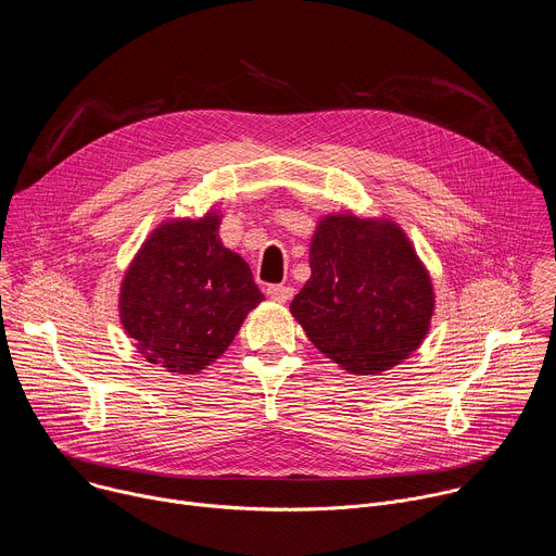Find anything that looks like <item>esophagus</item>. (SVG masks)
Listing matches in <instances>:
<instances>
[{
  "label": "esophagus",
  "mask_w": 556,
  "mask_h": 556,
  "mask_svg": "<svg viewBox=\"0 0 556 556\" xmlns=\"http://www.w3.org/2000/svg\"><path fill=\"white\" fill-rule=\"evenodd\" d=\"M266 294H268L273 301H277V303H286V301L292 299L294 290H292L290 286H268Z\"/></svg>",
  "instance_id": "1"
}]
</instances>
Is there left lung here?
Wrapping results in <instances>:
<instances>
[{"instance_id":"left-lung-1","label":"left lung","mask_w":556,"mask_h":556,"mask_svg":"<svg viewBox=\"0 0 556 556\" xmlns=\"http://www.w3.org/2000/svg\"><path fill=\"white\" fill-rule=\"evenodd\" d=\"M309 279L290 312L314 348L356 376H378L427 339L433 281L389 217L328 213L309 240Z\"/></svg>"}]
</instances>
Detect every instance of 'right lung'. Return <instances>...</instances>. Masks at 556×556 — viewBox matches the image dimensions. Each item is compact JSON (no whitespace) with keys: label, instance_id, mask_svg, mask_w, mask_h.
Returning <instances> with one entry per match:
<instances>
[{"label":"right lung","instance_id":"obj_1","mask_svg":"<svg viewBox=\"0 0 556 556\" xmlns=\"http://www.w3.org/2000/svg\"><path fill=\"white\" fill-rule=\"evenodd\" d=\"M222 213L157 224L125 270L121 324L142 358L198 374L219 358L264 294L251 266L219 240Z\"/></svg>","mask_w":556,"mask_h":556}]
</instances>
